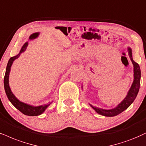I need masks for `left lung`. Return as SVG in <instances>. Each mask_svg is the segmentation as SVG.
Returning a JSON list of instances; mask_svg holds the SVG:
<instances>
[{"label": "left lung", "mask_w": 146, "mask_h": 146, "mask_svg": "<svg viewBox=\"0 0 146 146\" xmlns=\"http://www.w3.org/2000/svg\"><path fill=\"white\" fill-rule=\"evenodd\" d=\"M128 52L129 55L130 57L131 61L132 62V64L133 65V72H134V80L133 82L132 85L129 90L128 93H127L126 98L122 101L120 103L116 106V108L110 110H105L100 108L94 107L91 104L90 106L92 107V108L98 113L99 114L102 115V116H115L116 115L120 114L127 110L128 108L131 105V104L134 102L135 99L136 98L137 93L139 92V87H140V78H141V70L139 64L135 62H134L132 56V49L130 47H128Z\"/></svg>", "instance_id": "1"}]
</instances>
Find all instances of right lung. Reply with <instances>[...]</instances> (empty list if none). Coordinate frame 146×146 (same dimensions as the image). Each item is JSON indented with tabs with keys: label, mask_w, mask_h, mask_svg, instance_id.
Returning <instances> with one entry per match:
<instances>
[{
	"label": "right lung",
	"mask_w": 146,
	"mask_h": 146,
	"mask_svg": "<svg viewBox=\"0 0 146 146\" xmlns=\"http://www.w3.org/2000/svg\"><path fill=\"white\" fill-rule=\"evenodd\" d=\"M39 33L36 32V33H34L30 36L29 40H33V39L36 38L38 36ZM28 45V42H26L21 47L19 53L17 54L15 56L11 57L9 60L8 64H7V68H6V72H5V78H4V87L5 93H6L7 98H8L9 100L10 101L11 103L15 107L17 108L18 110H19L21 113H23V114L27 115V116H38V115L42 114L45 110L47 108L48 106L51 104L52 102H49V103L44 104V105H41L38 106H34L32 105H29V104H27L23 103L22 102H20L19 100H17V98L14 95L13 93H12L11 90L10 89L9 84V73L11 71V68L13 63L14 61L16 59H17L18 57L20 56V55L22 53H23L26 50L27 46Z\"/></svg>",
	"instance_id": "right-lung-1"
}]
</instances>
